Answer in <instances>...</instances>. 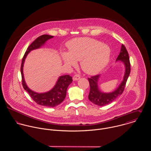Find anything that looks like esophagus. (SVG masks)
I'll return each mask as SVG.
<instances>
[{"instance_id": "34e87169", "label": "esophagus", "mask_w": 151, "mask_h": 151, "mask_svg": "<svg viewBox=\"0 0 151 151\" xmlns=\"http://www.w3.org/2000/svg\"><path fill=\"white\" fill-rule=\"evenodd\" d=\"M80 78V76L78 75V74H76V75H74L73 77V80L74 81H77Z\"/></svg>"}]
</instances>
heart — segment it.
Here are the masks:
<instances>
[{"instance_id":"b5f03b06","label":"heart","mask_w":151,"mask_h":151,"mask_svg":"<svg viewBox=\"0 0 151 151\" xmlns=\"http://www.w3.org/2000/svg\"><path fill=\"white\" fill-rule=\"evenodd\" d=\"M67 47L68 53H62L65 63L75 65L76 60H80L82 69L89 74H95L102 71L110 60L109 46L94 39L76 38L68 42Z\"/></svg>"}]
</instances>
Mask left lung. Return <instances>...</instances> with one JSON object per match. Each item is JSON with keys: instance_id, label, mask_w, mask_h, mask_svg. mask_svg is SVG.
<instances>
[{"instance_id": "left-lung-1", "label": "left lung", "mask_w": 151, "mask_h": 151, "mask_svg": "<svg viewBox=\"0 0 151 151\" xmlns=\"http://www.w3.org/2000/svg\"><path fill=\"white\" fill-rule=\"evenodd\" d=\"M118 60H120L124 64L125 74L123 81L114 91L110 93H104L99 89L98 86V81L99 78V75H96L91 77V78H88L90 86L88 99L93 104L101 106L106 105L112 102L119 96L123 93L131 70L129 55L124 45H122L120 52L116 59V61Z\"/></svg>"}]
</instances>
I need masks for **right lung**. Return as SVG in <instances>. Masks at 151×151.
<instances>
[{
	"label": "right lung",
	"instance_id": "right-lung-1",
	"mask_svg": "<svg viewBox=\"0 0 151 151\" xmlns=\"http://www.w3.org/2000/svg\"><path fill=\"white\" fill-rule=\"evenodd\" d=\"M53 36L49 35H42L38 37L27 48L22 59L21 65V74L22 77V84L24 89L29 93L31 98L38 105L46 107H55L61 104L66 96L67 89L72 83V77L69 75H65L59 77L55 86L49 91L45 93H37L31 90L27 86L23 74V65L25 59L32 50L40 48L43 46L46 41L51 39Z\"/></svg>",
	"mask_w": 151,
	"mask_h": 151
}]
</instances>
